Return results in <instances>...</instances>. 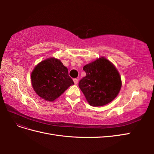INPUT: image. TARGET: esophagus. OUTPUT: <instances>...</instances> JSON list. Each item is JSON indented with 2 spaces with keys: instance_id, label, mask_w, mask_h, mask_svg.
Returning a JSON list of instances; mask_svg holds the SVG:
<instances>
[{
  "instance_id": "1",
  "label": "esophagus",
  "mask_w": 154,
  "mask_h": 154,
  "mask_svg": "<svg viewBox=\"0 0 154 154\" xmlns=\"http://www.w3.org/2000/svg\"><path fill=\"white\" fill-rule=\"evenodd\" d=\"M73 81H74V84H77L78 83V80L77 78H74V79H73Z\"/></svg>"
}]
</instances>
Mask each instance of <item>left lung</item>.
Listing matches in <instances>:
<instances>
[{"label":"left lung","instance_id":"left-lung-1","mask_svg":"<svg viewBox=\"0 0 154 154\" xmlns=\"http://www.w3.org/2000/svg\"><path fill=\"white\" fill-rule=\"evenodd\" d=\"M86 76L79 82V87L91 106L108 104L118 96L122 80L117 69L102 57L83 67Z\"/></svg>","mask_w":154,"mask_h":154}]
</instances>
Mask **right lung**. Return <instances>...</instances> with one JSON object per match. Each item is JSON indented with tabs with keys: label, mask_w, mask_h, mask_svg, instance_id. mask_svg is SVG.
Wrapping results in <instances>:
<instances>
[{
	"label": "right lung",
	"mask_w": 154,
	"mask_h": 154,
	"mask_svg": "<svg viewBox=\"0 0 154 154\" xmlns=\"http://www.w3.org/2000/svg\"><path fill=\"white\" fill-rule=\"evenodd\" d=\"M34 91L42 98L53 101L74 85L68 69L58 59L48 58L39 63L31 73Z\"/></svg>",
	"instance_id": "add662e5"
}]
</instances>
